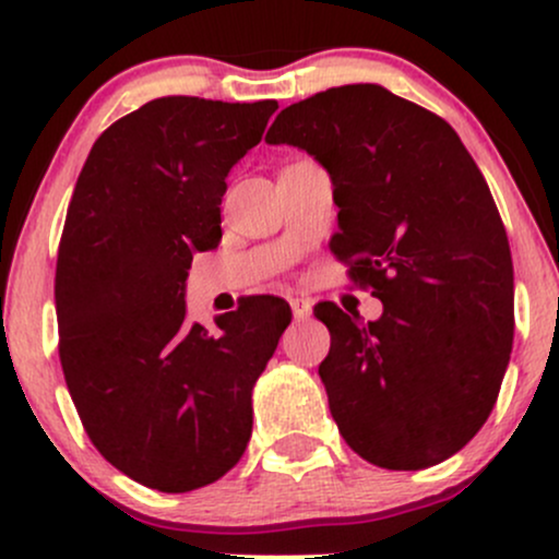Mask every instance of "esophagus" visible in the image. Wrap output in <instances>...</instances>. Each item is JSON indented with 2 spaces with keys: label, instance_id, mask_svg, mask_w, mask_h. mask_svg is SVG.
Returning a JSON list of instances; mask_svg holds the SVG:
<instances>
[{
  "label": "esophagus",
  "instance_id": "esophagus-1",
  "mask_svg": "<svg viewBox=\"0 0 559 559\" xmlns=\"http://www.w3.org/2000/svg\"><path fill=\"white\" fill-rule=\"evenodd\" d=\"M288 305H292V312H294V318H297V320L310 318V312H312V301L310 299L292 297V299H288Z\"/></svg>",
  "mask_w": 559,
  "mask_h": 559
}]
</instances>
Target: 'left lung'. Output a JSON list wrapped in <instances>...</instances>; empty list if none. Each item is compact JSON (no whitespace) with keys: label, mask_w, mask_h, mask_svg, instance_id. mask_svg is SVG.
Here are the masks:
<instances>
[{"label":"left lung","mask_w":559,"mask_h":559,"mask_svg":"<svg viewBox=\"0 0 559 559\" xmlns=\"http://www.w3.org/2000/svg\"><path fill=\"white\" fill-rule=\"evenodd\" d=\"M265 141L323 165L333 254L383 301L368 323L316 307L344 441L389 471L444 463L489 418L512 349L510 243L478 165L447 120L378 83L286 107Z\"/></svg>","instance_id":"8db88e82"}]
</instances>
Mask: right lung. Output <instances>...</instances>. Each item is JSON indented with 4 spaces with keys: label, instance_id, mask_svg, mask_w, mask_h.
I'll return each instance as SVG.
<instances>
[{
    "label": "right lung",
    "instance_id": "add662e5",
    "mask_svg": "<svg viewBox=\"0 0 559 559\" xmlns=\"http://www.w3.org/2000/svg\"><path fill=\"white\" fill-rule=\"evenodd\" d=\"M278 102L163 96L94 141L55 275L60 362L88 439L128 478L202 489L239 463L252 389L292 323L278 297L186 323L197 252L221 243L228 173Z\"/></svg>",
    "mask_w": 559,
    "mask_h": 559
}]
</instances>
